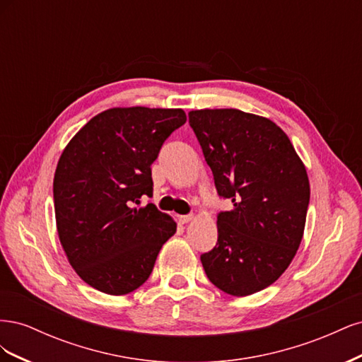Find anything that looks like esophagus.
<instances>
[{"label":"esophagus","instance_id":"obj_1","mask_svg":"<svg viewBox=\"0 0 362 362\" xmlns=\"http://www.w3.org/2000/svg\"><path fill=\"white\" fill-rule=\"evenodd\" d=\"M178 221H180V223H189V222H192L193 221V216L192 214H187V216H178Z\"/></svg>","mask_w":362,"mask_h":362}]
</instances>
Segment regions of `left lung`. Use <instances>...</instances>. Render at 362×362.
Listing matches in <instances>:
<instances>
[{"label": "left lung", "mask_w": 362, "mask_h": 362, "mask_svg": "<svg viewBox=\"0 0 362 362\" xmlns=\"http://www.w3.org/2000/svg\"><path fill=\"white\" fill-rule=\"evenodd\" d=\"M218 196L234 208L217 216V243L201 255L214 286L231 296L272 286L303 237L310 181L287 134L270 119L235 108L189 113Z\"/></svg>", "instance_id": "obj_1"}]
</instances>
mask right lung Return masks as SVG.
<instances>
[{"label":"right lung","mask_w":362,"mask_h":362,"mask_svg":"<svg viewBox=\"0 0 362 362\" xmlns=\"http://www.w3.org/2000/svg\"><path fill=\"white\" fill-rule=\"evenodd\" d=\"M181 108L116 107L96 115L62 152L54 175L60 243L74 270L105 294L122 296L149 278L177 223L154 204L151 164Z\"/></svg>","instance_id":"1"}]
</instances>
